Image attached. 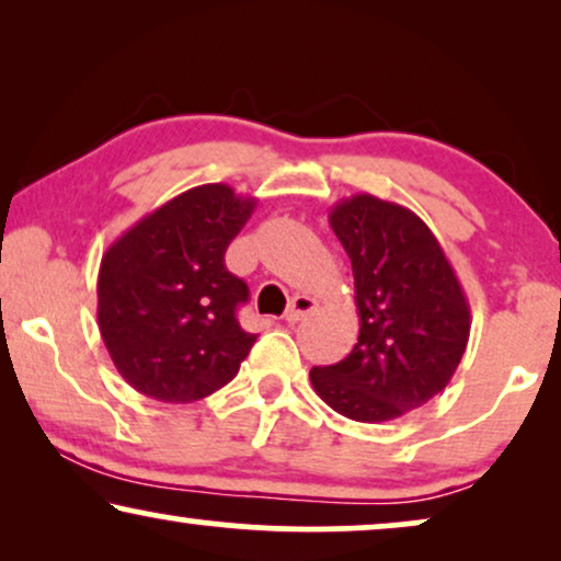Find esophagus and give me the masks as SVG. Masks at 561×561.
Masks as SVG:
<instances>
[{"instance_id":"esophagus-1","label":"esophagus","mask_w":561,"mask_h":561,"mask_svg":"<svg viewBox=\"0 0 561 561\" xmlns=\"http://www.w3.org/2000/svg\"><path fill=\"white\" fill-rule=\"evenodd\" d=\"M319 309V304L313 301L311 296H294V301H290L288 311H286V324H298V321H304L309 313H313Z\"/></svg>"}]
</instances>
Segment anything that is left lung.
Masks as SVG:
<instances>
[{
    "mask_svg": "<svg viewBox=\"0 0 561 561\" xmlns=\"http://www.w3.org/2000/svg\"><path fill=\"white\" fill-rule=\"evenodd\" d=\"M329 225L350 255L357 344L342 363L311 367L329 409L382 424L447 388L470 340V304L424 219L373 194L342 198Z\"/></svg>",
    "mask_w": 561,
    "mask_h": 561,
    "instance_id": "left-lung-1",
    "label": "left lung"
}]
</instances>
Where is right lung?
<instances>
[{
	"label": "right lung",
	"mask_w": 561,
	"mask_h": 561,
	"mask_svg": "<svg viewBox=\"0 0 561 561\" xmlns=\"http://www.w3.org/2000/svg\"><path fill=\"white\" fill-rule=\"evenodd\" d=\"M227 183L188 188L117 237L96 280V319L114 367L137 393L191 403L225 388L257 336L237 321L248 283L225 252L255 211Z\"/></svg>",
	"instance_id": "obj_1"
}]
</instances>
